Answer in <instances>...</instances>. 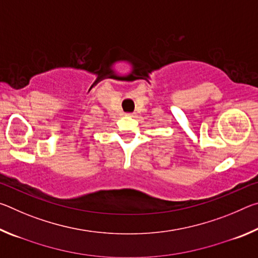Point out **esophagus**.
<instances>
[{"instance_id":"esophagus-1","label":"esophagus","mask_w":258,"mask_h":258,"mask_svg":"<svg viewBox=\"0 0 258 258\" xmlns=\"http://www.w3.org/2000/svg\"><path fill=\"white\" fill-rule=\"evenodd\" d=\"M126 116H130V117H133V116H134V112H127V113H126Z\"/></svg>"}]
</instances>
